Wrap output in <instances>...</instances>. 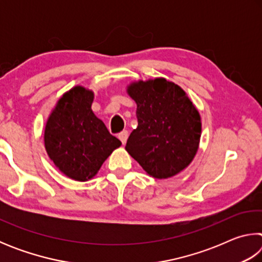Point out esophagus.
<instances>
[{"label":"esophagus","mask_w":262,"mask_h":262,"mask_svg":"<svg viewBox=\"0 0 262 262\" xmlns=\"http://www.w3.org/2000/svg\"><path fill=\"white\" fill-rule=\"evenodd\" d=\"M118 137H119V139H120V141L122 142V144H126L127 139H128V132H127V130L121 132L120 134H119Z\"/></svg>","instance_id":"obj_1"}]
</instances>
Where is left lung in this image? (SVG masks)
Segmentation results:
<instances>
[{
	"mask_svg": "<svg viewBox=\"0 0 262 262\" xmlns=\"http://www.w3.org/2000/svg\"><path fill=\"white\" fill-rule=\"evenodd\" d=\"M136 129L126 150L152 178L166 179L192 163L201 139V117L187 94L163 77L132 82Z\"/></svg>",
	"mask_w": 262,
	"mask_h": 262,
	"instance_id": "8db88e82",
	"label": "left lung"
}]
</instances>
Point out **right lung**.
<instances>
[{
    "label": "right lung",
    "mask_w": 262,
    "mask_h": 262,
    "mask_svg": "<svg viewBox=\"0 0 262 262\" xmlns=\"http://www.w3.org/2000/svg\"><path fill=\"white\" fill-rule=\"evenodd\" d=\"M95 94L76 85L64 92L47 119L43 142L48 157L68 178L88 181L121 145L92 112Z\"/></svg>",
    "instance_id": "obj_1"
}]
</instances>
